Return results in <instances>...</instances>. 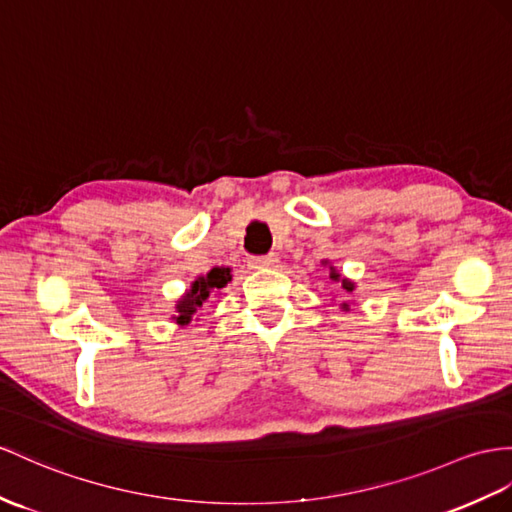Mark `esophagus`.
<instances>
[{"label":"esophagus","mask_w":512,"mask_h":512,"mask_svg":"<svg viewBox=\"0 0 512 512\" xmlns=\"http://www.w3.org/2000/svg\"><path fill=\"white\" fill-rule=\"evenodd\" d=\"M278 263V258H276V254H267V256H252L249 258V267H254V269H260V267H273Z\"/></svg>","instance_id":"1"}]
</instances>
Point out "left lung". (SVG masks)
I'll return each instance as SVG.
<instances>
[{
	"label": "left lung",
	"instance_id": "8db88e82",
	"mask_svg": "<svg viewBox=\"0 0 512 512\" xmlns=\"http://www.w3.org/2000/svg\"><path fill=\"white\" fill-rule=\"evenodd\" d=\"M330 278H332L334 282H339L341 273H336V271H334V267H330ZM341 286H343V289H345L347 293H352V291H354V282H350V280H343V282H341ZM343 308L347 310V304H343Z\"/></svg>",
	"mask_w": 512,
	"mask_h": 512
}]
</instances>
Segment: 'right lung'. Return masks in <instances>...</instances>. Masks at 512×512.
<instances>
[{"mask_svg":"<svg viewBox=\"0 0 512 512\" xmlns=\"http://www.w3.org/2000/svg\"><path fill=\"white\" fill-rule=\"evenodd\" d=\"M230 280H232V276H230L228 267L210 269L206 276L197 278L191 286V291L180 299L178 306H176L178 317H173V319H176V323H180V326H186V323L191 321V317L197 313V310L202 308V304L210 297V293L223 289V286H226Z\"/></svg>","mask_w":512,"mask_h":512,"instance_id":"1","label":"right lung"}]
</instances>
